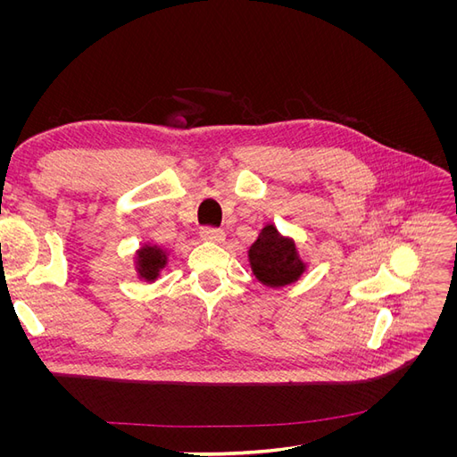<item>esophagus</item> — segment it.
<instances>
[{
    "label": "esophagus",
    "mask_w": 457,
    "mask_h": 457,
    "mask_svg": "<svg viewBox=\"0 0 457 457\" xmlns=\"http://www.w3.org/2000/svg\"><path fill=\"white\" fill-rule=\"evenodd\" d=\"M200 237H202V240H205V242H215V244H220V242L225 240V232L220 230V228L204 227V228L200 230Z\"/></svg>",
    "instance_id": "34e87169"
}]
</instances>
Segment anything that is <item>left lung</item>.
<instances>
[{
	"instance_id": "left-lung-1",
	"label": "left lung",
	"mask_w": 457,
	"mask_h": 457,
	"mask_svg": "<svg viewBox=\"0 0 457 457\" xmlns=\"http://www.w3.org/2000/svg\"><path fill=\"white\" fill-rule=\"evenodd\" d=\"M247 259L255 278L269 287L294 284L307 269L297 253L295 242L282 237L274 225L261 228L257 240L247 250Z\"/></svg>"
}]
</instances>
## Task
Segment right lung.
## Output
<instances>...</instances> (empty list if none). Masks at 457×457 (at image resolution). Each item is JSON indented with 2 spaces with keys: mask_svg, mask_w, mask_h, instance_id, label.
Returning a JSON list of instances; mask_svg holds the SVG:
<instances>
[{
  "mask_svg": "<svg viewBox=\"0 0 457 457\" xmlns=\"http://www.w3.org/2000/svg\"><path fill=\"white\" fill-rule=\"evenodd\" d=\"M165 265H168V252L162 250L160 245L145 244L141 250L137 252V257H135L137 274H139V278L146 282H154Z\"/></svg>",
  "mask_w": 457,
  "mask_h": 457,
  "instance_id": "add662e5",
  "label": "right lung"
}]
</instances>
